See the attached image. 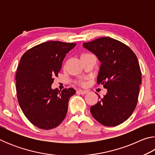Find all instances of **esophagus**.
Segmentation results:
<instances>
[{
  "instance_id": "1",
  "label": "esophagus",
  "mask_w": 155,
  "mask_h": 155,
  "mask_svg": "<svg viewBox=\"0 0 155 155\" xmlns=\"http://www.w3.org/2000/svg\"><path fill=\"white\" fill-rule=\"evenodd\" d=\"M77 92L78 94H81V95H85V94H86L87 93V91H85V90H78L77 91Z\"/></svg>"
}]
</instances>
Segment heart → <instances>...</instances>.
Returning <instances> with one entry per match:
<instances>
[{
  "mask_svg": "<svg viewBox=\"0 0 155 155\" xmlns=\"http://www.w3.org/2000/svg\"><path fill=\"white\" fill-rule=\"evenodd\" d=\"M90 54H91L89 53V52H83V53H82V54H81L80 58L81 59L84 58V57H86L89 56V55H90ZM78 84H79V85H81L83 86V85H85V81H84V80H81L79 82H78Z\"/></svg>",
  "mask_w": 155,
  "mask_h": 155,
  "instance_id": "obj_1",
  "label": "heart"
}]
</instances>
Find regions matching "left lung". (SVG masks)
I'll use <instances>...</instances> for the list:
<instances>
[{
	"label": "left lung",
	"mask_w": 155,
	"mask_h": 155,
	"mask_svg": "<svg viewBox=\"0 0 155 155\" xmlns=\"http://www.w3.org/2000/svg\"><path fill=\"white\" fill-rule=\"evenodd\" d=\"M102 64L97 83L107 93L90 107L92 116L101 124L115 127L126 121L137 106L141 72L137 56L127 45L109 37L83 44Z\"/></svg>",
	"instance_id": "8db88e82"
}]
</instances>
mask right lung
<instances>
[{
    "label": "right lung",
    "instance_id": "obj_1",
    "mask_svg": "<svg viewBox=\"0 0 155 155\" xmlns=\"http://www.w3.org/2000/svg\"><path fill=\"white\" fill-rule=\"evenodd\" d=\"M75 43L49 41L25 52L17 68L16 94L26 117L44 130L54 128L66 115L70 98L76 91L65 88L52 90L54 77H58L65 55Z\"/></svg>",
    "mask_w": 155,
    "mask_h": 155
}]
</instances>
